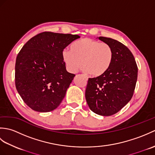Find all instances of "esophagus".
I'll use <instances>...</instances> for the list:
<instances>
[{
	"mask_svg": "<svg viewBox=\"0 0 155 155\" xmlns=\"http://www.w3.org/2000/svg\"><path fill=\"white\" fill-rule=\"evenodd\" d=\"M84 78H85V79H86L87 81L88 80V77H87V76H84Z\"/></svg>",
	"mask_w": 155,
	"mask_h": 155,
	"instance_id": "esophagus-1",
	"label": "esophagus"
}]
</instances>
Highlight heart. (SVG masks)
Masks as SVG:
<instances>
[{
	"mask_svg": "<svg viewBox=\"0 0 155 155\" xmlns=\"http://www.w3.org/2000/svg\"><path fill=\"white\" fill-rule=\"evenodd\" d=\"M71 51L64 50L62 58L71 72H77L81 67L93 77H101L109 69L113 60V51L107 43L89 38L74 42Z\"/></svg>",
	"mask_w": 155,
	"mask_h": 155,
	"instance_id": "obj_1",
	"label": "heart"
}]
</instances>
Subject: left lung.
<instances>
[{
    "label": "left lung",
    "instance_id": "obj_1",
    "mask_svg": "<svg viewBox=\"0 0 155 155\" xmlns=\"http://www.w3.org/2000/svg\"><path fill=\"white\" fill-rule=\"evenodd\" d=\"M113 51V60L109 69L96 78H89L85 98L90 109L102 116H110L121 110L133 97L138 67L132 52L114 39L100 37Z\"/></svg>",
    "mask_w": 155,
    "mask_h": 155
}]
</instances>
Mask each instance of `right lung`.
Wrapping results in <instances>:
<instances>
[{
  "instance_id": "obj_1",
  "label": "right lung",
  "mask_w": 155,
  "mask_h": 155,
  "mask_svg": "<svg viewBox=\"0 0 155 155\" xmlns=\"http://www.w3.org/2000/svg\"><path fill=\"white\" fill-rule=\"evenodd\" d=\"M80 37L43 32L31 38L16 57L15 86L26 104L47 113L63 100L75 74L66 70L62 51Z\"/></svg>"
}]
</instances>
